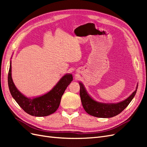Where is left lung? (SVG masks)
Instances as JSON below:
<instances>
[{"instance_id": "1", "label": "left lung", "mask_w": 147, "mask_h": 147, "mask_svg": "<svg viewBox=\"0 0 147 147\" xmlns=\"http://www.w3.org/2000/svg\"><path fill=\"white\" fill-rule=\"evenodd\" d=\"M80 90V95L81 97L82 105L84 110L91 116L98 118H112L121 113L129 104L131 100L134 98L138 84L136 90L124 100L118 103H103L96 101L93 99L88 94L84 84L82 82H79Z\"/></svg>"}]
</instances>
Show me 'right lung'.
Masks as SVG:
<instances>
[{
	"label": "right lung",
	"instance_id": "add662e5",
	"mask_svg": "<svg viewBox=\"0 0 147 147\" xmlns=\"http://www.w3.org/2000/svg\"><path fill=\"white\" fill-rule=\"evenodd\" d=\"M73 80L72 75L66 74L52 90L46 94L33 98L23 95L18 90L11 77V61L8 75V84L13 99L25 112L35 117H46L55 113L58 109L62 96L67 87Z\"/></svg>",
	"mask_w": 147,
	"mask_h": 147
}]
</instances>
